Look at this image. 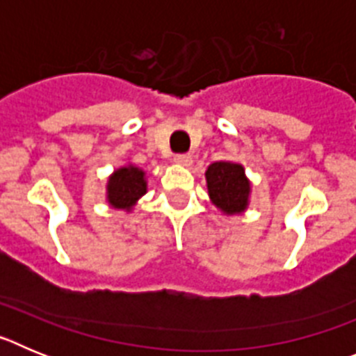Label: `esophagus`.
<instances>
[{
    "mask_svg": "<svg viewBox=\"0 0 356 356\" xmlns=\"http://www.w3.org/2000/svg\"><path fill=\"white\" fill-rule=\"evenodd\" d=\"M175 162L178 165H184V168H188L191 163H193V156L191 155H176L175 156Z\"/></svg>",
    "mask_w": 356,
    "mask_h": 356,
    "instance_id": "34e87169",
    "label": "esophagus"
}]
</instances>
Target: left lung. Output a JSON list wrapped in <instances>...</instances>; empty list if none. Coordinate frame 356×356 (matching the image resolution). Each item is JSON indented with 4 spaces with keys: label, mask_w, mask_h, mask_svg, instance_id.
<instances>
[{
    "label": "left lung",
    "mask_w": 356,
    "mask_h": 356,
    "mask_svg": "<svg viewBox=\"0 0 356 356\" xmlns=\"http://www.w3.org/2000/svg\"><path fill=\"white\" fill-rule=\"evenodd\" d=\"M209 196L213 205L226 216H235L248 209L251 184L241 163L213 162L205 172Z\"/></svg>",
    "instance_id": "left-lung-1"
}]
</instances>
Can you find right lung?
<instances>
[{
	"label": "right lung",
	"mask_w": 356,
	"mask_h": 356,
	"mask_svg": "<svg viewBox=\"0 0 356 356\" xmlns=\"http://www.w3.org/2000/svg\"><path fill=\"white\" fill-rule=\"evenodd\" d=\"M146 172L135 165H124L114 171L106 184V200L114 209L130 212L131 207L146 194Z\"/></svg>",
	"instance_id": "obj_1"
}]
</instances>
